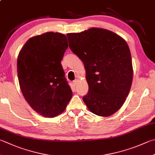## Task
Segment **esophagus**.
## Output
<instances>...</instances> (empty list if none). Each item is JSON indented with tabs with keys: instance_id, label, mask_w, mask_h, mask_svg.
I'll return each instance as SVG.
<instances>
[{
	"instance_id": "esophagus-1",
	"label": "esophagus",
	"mask_w": 155,
	"mask_h": 155,
	"mask_svg": "<svg viewBox=\"0 0 155 155\" xmlns=\"http://www.w3.org/2000/svg\"><path fill=\"white\" fill-rule=\"evenodd\" d=\"M77 83H78V80L77 79H76V80H74V81H73V85H74V86L77 85Z\"/></svg>"
}]
</instances>
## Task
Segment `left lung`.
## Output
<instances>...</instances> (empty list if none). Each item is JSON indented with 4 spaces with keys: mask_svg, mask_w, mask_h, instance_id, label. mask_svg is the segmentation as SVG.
<instances>
[{
    "mask_svg": "<svg viewBox=\"0 0 155 155\" xmlns=\"http://www.w3.org/2000/svg\"><path fill=\"white\" fill-rule=\"evenodd\" d=\"M67 37L70 49L86 70L89 91L84 102L94 114L111 116L124 104L133 80L127 43L112 31L99 28L67 34Z\"/></svg>",
    "mask_w": 155,
    "mask_h": 155,
    "instance_id": "1",
    "label": "left lung"
}]
</instances>
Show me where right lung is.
Listing matches in <instances>:
<instances>
[{
    "label": "right lung",
    "mask_w": 155,
    "mask_h": 155,
    "mask_svg": "<svg viewBox=\"0 0 155 155\" xmlns=\"http://www.w3.org/2000/svg\"><path fill=\"white\" fill-rule=\"evenodd\" d=\"M68 47L66 35L49 32L27 41L18 57V76L25 100L45 117L63 112L72 96L61 61Z\"/></svg>",
    "instance_id": "1"
}]
</instances>
